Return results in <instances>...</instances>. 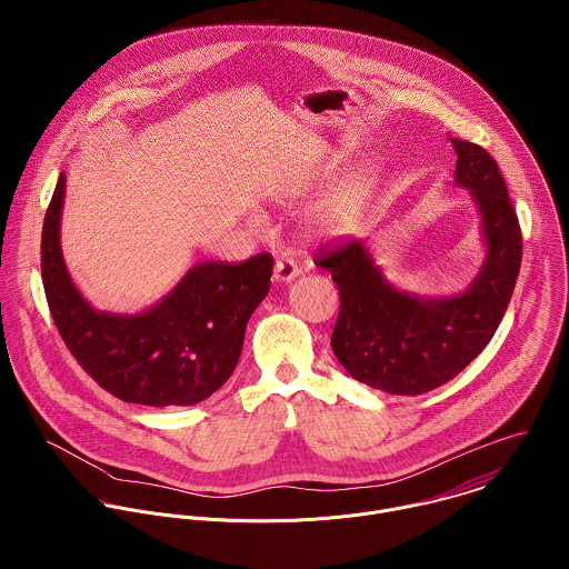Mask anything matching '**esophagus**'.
Returning <instances> with one entry per match:
<instances>
[{"label": "esophagus", "instance_id": "1", "mask_svg": "<svg viewBox=\"0 0 569 569\" xmlns=\"http://www.w3.org/2000/svg\"><path fill=\"white\" fill-rule=\"evenodd\" d=\"M296 276H300V267L291 256H278L273 264V278L278 282H291Z\"/></svg>", "mask_w": 569, "mask_h": 569}]
</instances>
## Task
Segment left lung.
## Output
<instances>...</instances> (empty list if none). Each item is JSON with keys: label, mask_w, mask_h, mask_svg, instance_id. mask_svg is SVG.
Returning <instances> with one entry per match:
<instances>
[{"label": "left lung", "mask_w": 569, "mask_h": 569, "mask_svg": "<svg viewBox=\"0 0 569 569\" xmlns=\"http://www.w3.org/2000/svg\"><path fill=\"white\" fill-rule=\"evenodd\" d=\"M456 183L482 214L487 260L465 293L418 298L392 287L361 241L320 251L339 289L330 346L346 372L388 395L416 397L460 375L492 339L521 267V228L487 149L453 140Z\"/></svg>", "instance_id": "obj_1"}]
</instances>
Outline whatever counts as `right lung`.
Segmentation results:
<instances>
[{"mask_svg":"<svg viewBox=\"0 0 569 569\" xmlns=\"http://www.w3.org/2000/svg\"><path fill=\"white\" fill-rule=\"evenodd\" d=\"M66 174L41 232V278L52 320L82 370L124 403L194 406L234 372L244 328L269 291L271 253L194 264L153 309L116 316L91 309L61 251Z\"/></svg>","mask_w":569,"mask_h":569,"instance_id":"obj_1","label":"right lung"}]
</instances>
